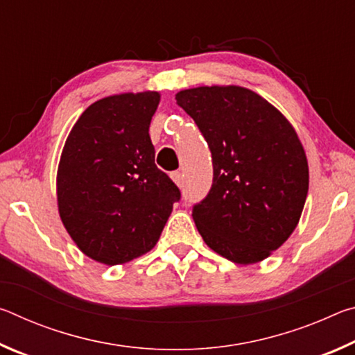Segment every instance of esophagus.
I'll list each match as a JSON object with an SVG mask.
<instances>
[{
    "mask_svg": "<svg viewBox=\"0 0 355 355\" xmlns=\"http://www.w3.org/2000/svg\"><path fill=\"white\" fill-rule=\"evenodd\" d=\"M171 177H172L173 182H175V184H177V186H182V184H183V173L180 172V171L172 172V173H171Z\"/></svg>",
    "mask_w": 355,
    "mask_h": 355,
    "instance_id": "obj_1",
    "label": "esophagus"
}]
</instances>
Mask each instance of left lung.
<instances>
[{
	"instance_id": "left-lung-1",
	"label": "left lung",
	"mask_w": 355,
	"mask_h": 355,
	"mask_svg": "<svg viewBox=\"0 0 355 355\" xmlns=\"http://www.w3.org/2000/svg\"><path fill=\"white\" fill-rule=\"evenodd\" d=\"M213 158V184L192 208L209 249L252 264L279 249L296 228L309 192V163L293 125L250 89L180 91Z\"/></svg>"
}]
</instances>
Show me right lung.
I'll return each mask as SVG.
<instances>
[{
  "mask_svg": "<svg viewBox=\"0 0 355 355\" xmlns=\"http://www.w3.org/2000/svg\"><path fill=\"white\" fill-rule=\"evenodd\" d=\"M159 98L147 91L95 101L65 141L59 216L83 254L98 263L114 266L152 250L182 197L155 164L148 127Z\"/></svg>",
  "mask_w": 355,
  "mask_h": 355,
  "instance_id": "right-lung-1",
  "label": "right lung"
}]
</instances>
